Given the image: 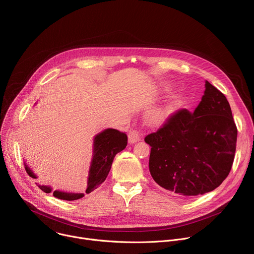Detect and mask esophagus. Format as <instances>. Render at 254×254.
Here are the masks:
<instances>
[{"label": "esophagus", "mask_w": 254, "mask_h": 254, "mask_svg": "<svg viewBox=\"0 0 254 254\" xmlns=\"http://www.w3.org/2000/svg\"><path fill=\"white\" fill-rule=\"evenodd\" d=\"M141 138V133L139 130L137 129H133L131 131L128 132V141L129 143H134L139 141Z\"/></svg>", "instance_id": "1"}]
</instances>
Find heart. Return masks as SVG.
Instances as JSON below:
<instances>
[{
	"label": "heart",
	"mask_w": 254,
	"mask_h": 254,
	"mask_svg": "<svg viewBox=\"0 0 254 254\" xmlns=\"http://www.w3.org/2000/svg\"><path fill=\"white\" fill-rule=\"evenodd\" d=\"M170 113H171V107L170 106H168L166 108H159V110H156L152 113L151 120L155 124H161L164 121H166V119L168 118Z\"/></svg>",
	"instance_id": "heart-1"
}]
</instances>
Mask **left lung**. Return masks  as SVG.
<instances>
[{
	"label": "left lung",
	"mask_w": 254,
	"mask_h": 254,
	"mask_svg": "<svg viewBox=\"0 0 254 254\" xmlns=\"http://www.w3.org/2000/svg\"><path fill=\"white\" fill-rule=\"evenodd\" d=\"M236 140L237 127L227 98L206 81L194 113L179 110L144 137L152 147L151 175L157 184L178 195L211 192L230 173Z\"/></svg>",
	"instance_id": "obj_1"
}]
</instances>
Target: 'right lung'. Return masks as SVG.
Listing matches in <instances>:
<instances>
[{"mask_svg":"<svg viewBox=\"0 0 254 254\" xmlns=\"http://www.w3.org/2000/svg\"><path fill=\"white\" fill-rule=\"evenodd\" d=\"M127 144V135L126 134V132L120 131L115 128H107L95 135L93 142V159L91 161L87 181V188L85 190L86 194L91 193L104 182L108 173L111 171L113 161L116 155L125 150ZM24 165L27 174L33 179H37L36 175L30 170V168L26 164ZM37 186L45 193L52 192V188L50 186L41 184H37ZM53 196L61 200L73 201L82 198L84 194L67 193L56 190L53 192Z\"/></svg>","mask_w":254,"mask_h":254,"instance_id":"obj_1","label":"right lung"}]
</instances>
